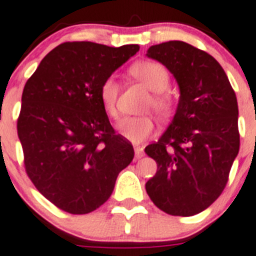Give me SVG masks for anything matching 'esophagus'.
I'll return each instance as SVG.
<instances>
[{
    "mask_svg": "<svg viewBox=\"0 0 256 256\" xmlns=\"http://www.w3.org/2000/svg\"><path fill=\"white\" fill-rule=\"evenodd\" d=\"M134 151H135V158H136V160L144 156V150H143V147H140V146H136V147L134 148Z\"/></svg>",
    "mask_w": 256,
    "mask_h": 256,
    "instance_id": "1",
    "label": "esophagus"
}]
</instances>
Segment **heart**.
<instances>
[{
  "label": "heart",
  "instance_id": "heart-1",
  "mask_svg": "<svg viewBox=\"0 0 256 256\" xmlns=\"http://www.w3.org/2000/svg\"><path fill=\"white\" fill-rule=\"evenodd\" d=\"M130 74L140 80L150 91L154 92L151 100L148 102V106L154 108L158 114L168 116L172 110L173 102L170 96L165 92L170 83L166 68L158 62L140 61L130 68ZM118 95H120V84L116 76L110 75L105 78L98 90V96L104 112L110 118H116L118 116ZM117 128L118 132L126 140L132 142L134 144H139L154 134V122L148 116L124 117L118 122Z\"/></svg>",
  "mask_w": 256,
  "mask_h": 256
}]
</instances>
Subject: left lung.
<instances>
[{
    "mask_svg": "<svg viewBox=\"0 0 256 256\" xmlns=\"http://www.w3.org/2000/svg\"><path fill=\"white\" fill-rule=\"evenodd\" d=\"M147 57L173 74L180 100L168 128L144 150L158 162L146 190L161 211L192 216L220 196L240 151L237 98L220 64L188 42L152 45Z\"/></svg>",
    "mask_w": 256,
    "mask_h": 256,
    "instance_id": "1",
    "label": "left lung"
}]
</instances>
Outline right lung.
<instances>
[{
    "mask_svg": "<svg viewBox=\"0 0 256 256\" xmlns=\"http://www.w3.org/2000/svg\"><path fill=\"white\" fill-rule=\"evenodd\" d=\"M138 50L135 44L64 42L26 83L18 118L26 172L62 211L84 214L104 204L134 158L132 143L112 128L98 90Z\"/></svg>",
    "mask_w": 256,
    "mask_h": 256,
    "instance_id": "add662e5",
    "label": "right lung"
}]
</instances>
